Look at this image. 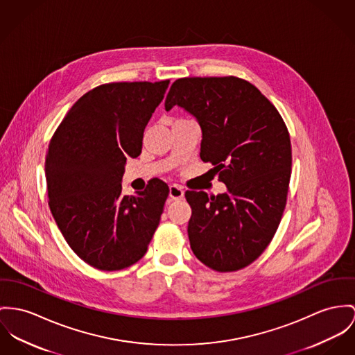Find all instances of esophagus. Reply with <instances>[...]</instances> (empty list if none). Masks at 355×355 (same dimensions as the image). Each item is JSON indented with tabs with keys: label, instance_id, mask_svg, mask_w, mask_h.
Here are the masks:
<instances>
[{
	"label": "esophagus",
	"instance_id": "esophagus-1",
	"mask_svg": "<svg viewBox=\"0 0 355 355\" xmlns=\"http://www.w3.org/2000/svg\"><path fill=\"white\" fill-rule=\"evenodd\" d=\"M168 197L171 200H181L184 197V191L181 187L178 185H171L170 191H168Z\"/></svg>",
	"mask_w": 355,
	"mask_h": 355
}]
</instances>
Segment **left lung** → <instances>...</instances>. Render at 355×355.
Here are the masks:
<instances>
[{"mask_svg":"<svg viewBox=\"0 0 355 355\" xmlns=\"http://www.w3.org/2000/svg\"><path fill=\"white\" fill-rule=\"evenodd\" d=\"M178 105L202 131L200 158L214 164L227 191H187L191 251L227 273L252 263L279 225L291 180L292 146L273 104L238 77H191L174 82L164 108Z\"/></svg>","mask_w":355,"mask_h":355,"instance_id":"8db88e82","label":"left lung"}]
</instances>
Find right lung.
I'll return each mask as SVG.
<instances>
[{"mask_svg":"<svg viewBox=\"0 0 355 355\" xmlns=\"http://www.w3.org/2000/svg\"><path fill=\"white\" fill-rule=\"evenodd\" d=\"M170 81L100 85L71 107L46 155L49 205L71 250L87 265L121 270L146 254L159 224L168 187L153 178L124 196L128 157L141 153L144 128Z\"/></svg>","mask_w":355,"mask_h":355,"instance_id":"obj_1","label":"right lung"}]
</instances>
